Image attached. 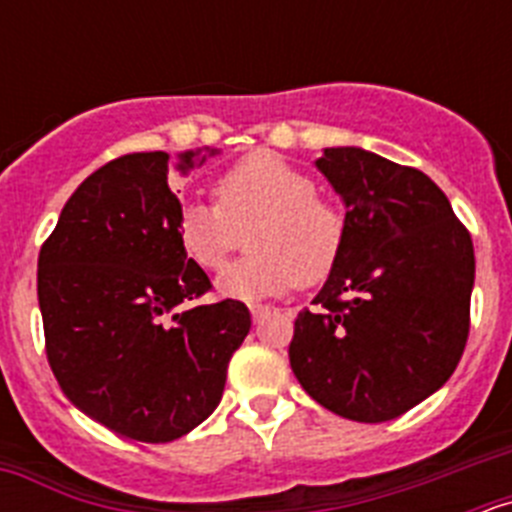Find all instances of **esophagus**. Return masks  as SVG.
Segmentation results:
<instances>
[{"mask_svg":"<svg viewBox=\"0 0 512 512\" xmlns=\"http://www.w3.org/2000/svg\"><path fill=\"white\" fill-rule=\"evenodd\" d=\"M269 312H271L269 305H251L253 320H261V318H264V315H269Z\"/></svg>","mask_w":512,"mask_h":512,"instance_id":"1","label":"esophagus"}]
</instances>
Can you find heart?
Here are the masks:
<instances>
[{
    "instance_id": "heart-1",
    "label": "heart",
    "mask_w": 512,
    "mask_h": 512,
    "mask_svg": "<svg viewBox=\"0 0 512 512\" xmlns=\"http://www.w3.org/2000/svg\"><path fill=\"white\" fill-rule=\"evenodd\" d=\"M217 205L187 202L176 217L179 246L200 269H220L248 233L246 259L217 277L225 297L259 302L300 284L328 277L346 238V220L336 205L315 194L305 171L259 151L217 176Z\"/></svg>"
}]
</instances>
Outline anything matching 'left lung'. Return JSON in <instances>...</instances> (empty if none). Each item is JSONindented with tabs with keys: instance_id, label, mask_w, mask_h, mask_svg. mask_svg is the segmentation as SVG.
<instances>
[{
	"instance_id": "left-lung-1",
	"label": "left lung",
	"mask_w": 512,
	"mask_h": 512,
	"mask_svg": "<svg viewBox=\"0 0 512 512\" xmlns=\"http://www.w3.org/2000/svg\"><path fill=\"white\" fill-rule=\"evenodd\" d=\"M346 207L336 266L302 310L289 364L325 410L384 423L441 390L469 336L474 246L418 169L356 146L315 161Z\"/></svg>"
}]
</instances>
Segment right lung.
Here are the masks:
<instances>
[{"label": "right lung", "instance_id": "right-lung-1", "mask_svg": "<svg viewBox=\"0 0 512 512\" xmlns=\"http://www.w3.org/2000/svg\"><path fill=\"white\" fill-rule=\"evenodd\" d=\"M217 148L176 156L187 176ZM164 151L130 153L76 187L38 259L48 364L63 395L125 438H182L220 405L251 330L243 302L184 307L212 287L179 246Z\"/></svg>", "mask_w": 512, "mask_h": 512}]
</instances>
